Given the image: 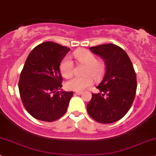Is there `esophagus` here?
Segmentation results:
<instances>
[{
	"mask_svg": "<svg viewBox=\"0 0 156 156\" xmlns=\"http://www.w3.org/2000/svg\"><path fill=\"white\" fill-rule=\"evenodd\" d=\"M82 93H83V92H82V91H76L75 92V94H76V95H82Z\"/></svg>",
	"mask_w": 156,
	"mask_h": 156,
	"instance_id": "34e87169",
	"label": "esophagus"
}]
</instances>
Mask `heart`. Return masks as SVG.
Returning a JSON list of instances; mask_svg holds the SVG:
<instances>
[{
    "instance_id": "obj_1",
    "label": "heart",
    "mask_w": 156,
    "mask_h": 156,
    "mask_svg": "<svg viewBox=\"0 0 156 156\" xmlns=\"http://www.w3.org/2000/svg\"><path fill=\"white\" fill-rule=\"evenodd\" d=\"M75 58L81 64L85 65L83 77H74L66 82V87L69 90L81 91L93 85L94 80L101 79L105 72V63L101 59H97L95 54L88 50L81 49L75 51ZM61 74L64 78H70L74 73V64L70 58L65 57L60 63Z\"/></svg>"
}]
</instances>
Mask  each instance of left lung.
<instances>
[{
	"label": "left lung",
	"instance_id": "1",
	"mask_svg": "<svg viewBox=\"0 0 156 156\" xmlns=\"http://www.w3.org/2000/svg\"><path fill=\"white\" fill-rule=\"evenodd\" d=\"M93 53L104 59L105 72L87 105L90 116L102 124H111L125 116L135 98L137 77L127 53L114 44L93 46Z\"/></svg>",
	"mask_w": 156,
	"mask_h": 156
}]
</instances>
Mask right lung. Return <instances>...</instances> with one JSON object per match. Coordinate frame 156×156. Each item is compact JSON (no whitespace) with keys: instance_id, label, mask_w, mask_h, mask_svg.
Listing matches in <instances>:
<instances>
[{"instance_id":"right-lung-1","label":"right lung","mask_w":156,"mask_h":156,"mask_svg":"<svg viewBox=\"0 0 156 156\" xmlns=\"http://www.w3.org/2000/svg\"><path fill=\"white\" fill-rule=\"evenodd\" d=\"M70 48L53 42L36 46L29 54L19 81L27 111L34 119L53 122L64 115L73 92L59 91L63 78L60 63Z\"/></svg>"}]
</instances>
